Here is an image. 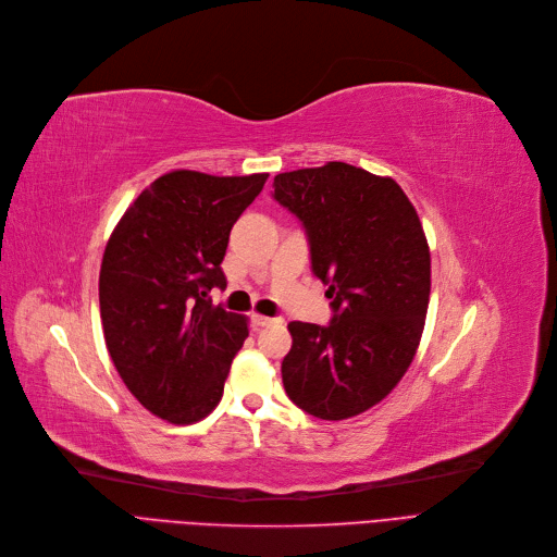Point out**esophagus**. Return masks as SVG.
Returning a JSON list of instances; mask_svg holds the SVG:
<instances>
[{
  "label": "esophagus",
  "instance_id": "esophagus-1",
  "mask_svg": "<svg viewBox=\"0 0 557 557\" xmlns=\"http://www.w3.org/2000/svg\"><path fill=\"white\" fill-rule=\"evenodd\" d=\"M251 324L253 326H272V324H281V317H264V314H251Z\"/></svg>",
  "mask_w": 557,
  "mask_h": 557
}]
</instances>
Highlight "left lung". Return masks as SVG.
<instances>
[{
    "label": "left lung",
    "instance_id": "8db88e82",
    "mask_svg": "<svg viewBox=\"0 0 557 557\" xmlns=\"http://www.w3.org/2000/svg\"><path fill=\"white\" fill-rule=\"evenodd\" d=\"M274 199L301 220L335 312L329 326L287 324L285 392L317 419L356 417L417 354L431 297L426 235L399 183L347 163L276 174Z\"/></svg>",
    "mask_w": 557,
    "mask_h": 557
}]
</instances>
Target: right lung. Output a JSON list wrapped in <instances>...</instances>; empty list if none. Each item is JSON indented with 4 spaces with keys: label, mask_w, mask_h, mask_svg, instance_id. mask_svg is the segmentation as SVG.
I'll list each match as a JSON object with an SVG mask.
<instances>
[{
    "label": "right lung",
    "mask_w": 557,
    "mask_h": 557,
    "mask_svg": "<svg viewBox=\"0 0 557 557\" xmlns=\"http://www.w3.org/2000/svg\"><path fill=\"white\" fill-rule=\"evenodd\" d=\"M270 174L158 176L113 228L99 272L106 349L128 392L156 417L195 423L215 410L247 317L213 306L226 287L228 233Z\"/></svg>",
    "instance_id": "1"
}]
</instances>
